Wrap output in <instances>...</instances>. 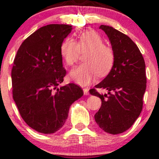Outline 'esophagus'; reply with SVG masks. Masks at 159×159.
Here are the masks:
<instances>
[{"label":"esophagus","instance_id":"34e87169","mask_svg":"<svg viewBox=\"0 0 159 159\" xmlns=\"http://www.w3.org/2000/svg\"><path fill=\"white\" fill-rule=\"evenodd\" d=\"M84 95H89V89L88 88H84Z\"/></svg>","mask_w":159,"mask_h":159}]
</instances>
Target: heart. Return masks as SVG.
<instances>
[{
	"label": "heart",
	"instance_id": "1",
	"mask_svg": "<svg viewBox=\"0 0 159 159\" xmlns=\"http://www.w3.org/2000/svg\"><path fill=\"white\" fill-rule=\"evenodd\" d=\"M84 54L83 63L71 72L70 75L81 85L90 84L98 75L101 77L110 72L115 62V53L110 45L97 32L85 30L78 36L77 43L72 38H67L61 43L60 52L65 63L72 66L78 61L80 52Z\"/></svg>",
	"mask_w": 159,
	"mask_h": 159
}]
</instances>
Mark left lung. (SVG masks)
Listing matches in <instances>:
<instances>
[{
	"mask_svg": "<svg viewBox=\"0 0 159 159\" xmlns=\"http://www.w3.org/2000/svg\"><path fill=\"white\" fill-rule=\"evenodd\" d=\"M99 28L111 41L115 62L107 77L90 90L91 95L102 101L94 118L105 132L120 134L132 126L142 111L147 87L145 62L138 47L127 35L107 25ZM98 88L109 93L99 94L96 90Z\"/></svg>",
	"mask_w": 159,
	"mask_h": 159,
	"instance_id": "8db88e82",
	"label": "left lung"
}]
</instances>
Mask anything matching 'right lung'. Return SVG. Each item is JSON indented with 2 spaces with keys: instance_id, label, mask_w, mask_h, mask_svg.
<instances>
[{
  "instance_id": "1",
  "label": "right lung",
  "mask_w": 159,
  "mask_h": 159,
  "mask_svg": "<svg viewBox=\"0 0 159 159\" xmlns=\"http://www.w3.org/2000/svg\"><path fill=\"white\" fill-rule=\"evenodd\" d=\"M72 27H40L21 43L13 61L12 97L19 114L29 126L44 134L64 125L70 105L84 94L73 83L57 87L66 75L60 48Z\"/></svg>"
}]
</instances>
